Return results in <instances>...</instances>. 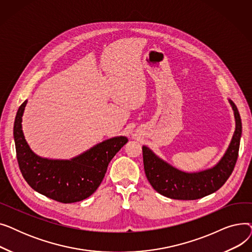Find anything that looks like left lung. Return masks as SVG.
<instances>
[{
  "label": "left lung",
  "mask_w": 252,
  "mask_h": 252,
  "mask_svg": "<svg viewBox=\"0 0 252 252\" xmlns=\"http://www.w3.org/2000/svg\"><path fill=\"white\" fill-rule=\"evenodd\" d=\"M236 119V129L230 146L220 161L200 173H184L159 159L149 148L143 146V163L146 177L155 191L178 200H195L218 191L232 175L239 153L242 124L239 111L230 100Z\"/></svg>",
  "instance_id": "obj_1"
}]
</instances>
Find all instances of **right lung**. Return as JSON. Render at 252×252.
<instances>
[{"mask_svg":"<svg viewBox=\"0 0 252 252\" xmlns=\"http://www.w3.org/2000/svg\"><path fill=\"white\" fill-rule=\"evenodd\" d=\"M26 105L17 111L14 140L19 169L36 192L61 203L82 201L94 193L106 174L114 155L127 142L126 137L106 140L71 160H49L36 156L26 143L21 121Z\"/></svg>","mask_w":252,"mask_h":252,"instance_id":"obj_1","label":"right lung"}]
</instances>
